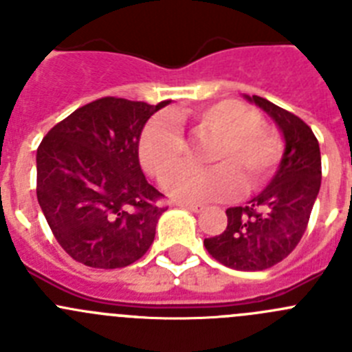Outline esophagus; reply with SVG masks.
<instances>
[{
  "label": "esophagus",
  "instance_id": "1",
  "mask_svg": "<svg viewBox=\"0 0 352 352\" xmlns=\"http://www.w3.org/2000/svg\"><path fill=\"white\" fill-rule=\"evenodd\" d=\"M179 207H183V209H188L192 210V212H202L204 210V206L202 204H192V202H178Z\"/></svg>",
  "mask_w": 352,
  "mask_h": 352
}]
</instances>
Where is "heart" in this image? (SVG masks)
I'll return each mask as SVG.
<instances>
[{
	"label": "heart",
	"mask_w": 352,
	"mask_h": 352,
	"mask_svg": "<svg viewBox=\"0 0 352 352\" xmlns=\"http://www.w3.org/2000/svg\"><path fill=\"white\" fill-rule=\"evenodd\" d=\"M178 112L159 113L145 126L138 153L143 169L160 178L185 157V138L176 120ZM199 131L219 136L210 159L212 167L182 166L170 170L162 186L170 197L185 202H209L228 199L249 186H259L270 178L282 159L283 143L273 129L263 126L259 112L235 100L210 103L190 113Z\"/></svg>",
	"instance_id": "1"
}]
</instances>
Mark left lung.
<instances>
[{
    "mask_svg": "<svg viewBox=\"0 0 352 352\" xmlns=\"http://www.w3.org/2000/svg\"><path fill=\"white\" fill-rule=\"evenodd\" d=\"M276 122L285 152L270 185L247 206L226 209L228 226L204 240L224 266L261 271L285 259L302 239L321 185L320 145L300 117L257 95H245Z\"/></svg>",
    "mask_w": 352,
    "mask_h": 352,
    "instance_id": "obj_1",
    "label": "left lung"
}]
</instances>
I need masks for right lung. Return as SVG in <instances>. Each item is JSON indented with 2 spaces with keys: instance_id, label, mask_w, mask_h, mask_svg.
I'll use <instances>...</instances> for the list:
<instances>
[{
  "instance_id": "1",
  "label": "right lung",
  "mask_w": 352,
  "mask_h": 352,
  "mask_svg": "<svg viewBox=\"0 0 352 352\" xmlns=\"http://www.w3.org/2000/svg\"><path fill=\"white\" fill-rule=\"evenodd\" d=\"M167 103L105 96L74 110L43 138L38 202L74 261L116 270L152 245L167 207L140 167L138 145L146 120Z\"/></svg>"
}]
</instances>
